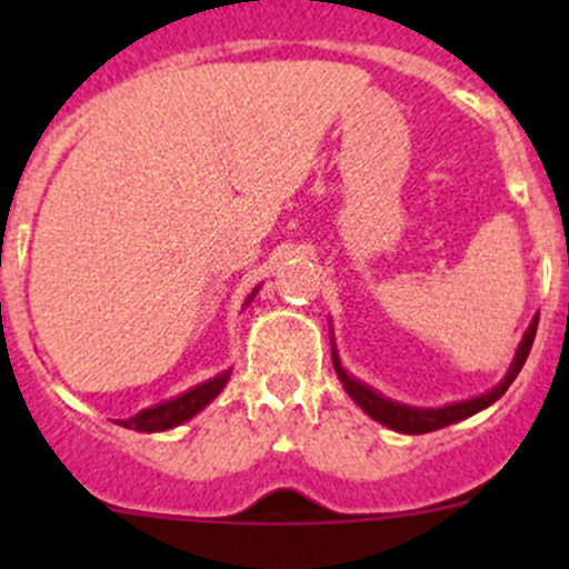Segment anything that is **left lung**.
I'll return each mask as SVG.
<instances>
[{
	"instance_id": "left-lung-1",
	"label": "left lung",
	"mask_w": 569,
	"mask_h": 569,
	"mask_svg": "<svg viewBox=\"0 0 569 569\" xmlns=\"http://www.w3.org/2000/svg\"><path fill=\"white\" fill-rule=\"evenodd\" d=\"M537 321L539 317H533L529 330H526L523 341H520L518 352H515V360L512 366H509L507 377H503L492 391L476 396V399H468V401H455V405H446V407H410V405H399V401L386 399V396L377 393L375 388L363 386V382L347 375V369H343L341 360H338L336 347H332V366H336L338 380L343 382V388H347V393L352 396L355 405L363 407V412H369L375 421L386 423V427L393 429V432H405V435L435 432V429H443L449 427V423H457L462 421V418L473 416V412L485 410V407H490L492 401H498L503 393H507V388L512 386L515 377H518L520 369H523L526 358H529L533 336H537Z\"/></svg>"
}]
</instances>
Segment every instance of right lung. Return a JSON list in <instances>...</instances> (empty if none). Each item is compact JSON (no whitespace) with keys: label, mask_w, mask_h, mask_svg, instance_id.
Returning a JSON list of instances; mask_svg holds the SVG:
<instances>
[{"label":"right lung","mask_w":569,"mask_h":569,"mask_svg":"<svg viewBox=\"0 0 569 569\" xmlns=\"http://www.w3.org/2000/svg\"><path fill=\"white\" fill-rule=\"evenodd\" d=\"M256 291L248 297V302H244V306H250V300L256 297ZM228 377H231V371H222V375H217V377H211V380L200 382V386L189 388V391L176 396V399L162 401V405H157V407H148V410H140L137 416L126 418V421H118V423L126 429H134V432H164V429H173V427H178V423H183V421H189L192 416H198V412L203 410V407L209 405V401L214 399L222 388H226Z\"/></svg>","instance_id":"obj_1"}]
</instances>
